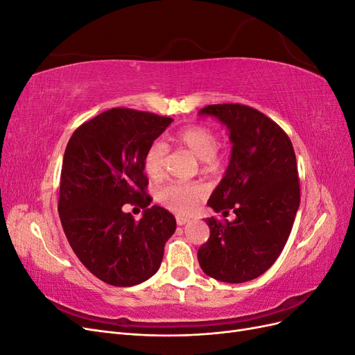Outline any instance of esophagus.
I'll use <instances>...</instances> for the list:
<instances>
[{"label":"esophagus","instance_id":"1","mask_svg":"<svg viewBox=\"0 0 355 355\" xmlns=\"http://www.w3.org/2000/svg\"><path fill=\"white\" fill-rule=\"evenodd\" d=\"M176 222H178L179 227H182V225L188 223V222H189V219H188V218H185V216H176Z\"/></svg>","mask_w":355,"mask_h":355}]
</instances>
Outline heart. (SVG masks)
<instances>
[{
    "mask_svg": "<svg viewBox=\"0 0 355 355\" xmlns=\"http://www.w3.org/2000/svg\"><path fill=\"white\" fill-rule=\"evenodd\" d=\"M173 142L187 148L202 164V170L213 173L220 168L222 158L218 155V135L206 125H188L173 136ZM167 146L154 142L146 149L144 170L153 180H159L166 173ZM204 197V187L198 184H168L157 192V200L168 210L178 214L194 211Z\"/></svg>",
    "mask_w": 355,
    "mask_h": 355,
    "instance_id": "b5f03b06",
    "label": "heart"
}]
</instances>
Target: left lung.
Here are the masks:
<instances>
[{
    "label": "left lung",
    "mask_w": 355,
    "mask_h": 355,
    "mask_svg": "<svg viewBox=\"0 0 355 355\" xmlns=\"http://www.w3.org/2000/svg\"><path fill=\"white\" fill-rule=\"evenodd\" d=\"M200 115L227 125L232 144L227 171L207 206L235 219L207 218L210 237L198 250L201 270L214 280L244 283L262 275L283 252L299 209L293 145L283 128L250 106L209 105Z\"/></svg>",
    "instance_id": "8db88e82"
}]
</instances>
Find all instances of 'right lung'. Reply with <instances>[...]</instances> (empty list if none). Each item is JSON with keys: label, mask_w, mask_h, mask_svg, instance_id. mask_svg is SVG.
Segmentation results:
<instances>
[{"label": "right lung", "mask_w": 355, "mask_h": 355, "mask_svg": "<svg viewBox=\"0 0 355 355\" xmlns=\"http://www.w3.org/2000/svg\"><path fill=\"white\" fill-rule=\"evenodd\" d=\"M171 118L112 108L81 124L71 136L60 173L59 216L81 263L105 282L130 287L151 278L164 244L176 230L173 214L148 207L144 158ZM145 208L136 223L124 203Z\"/></svg>", "instance_id": "1"}]
</instances>
